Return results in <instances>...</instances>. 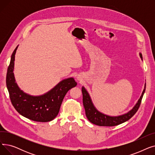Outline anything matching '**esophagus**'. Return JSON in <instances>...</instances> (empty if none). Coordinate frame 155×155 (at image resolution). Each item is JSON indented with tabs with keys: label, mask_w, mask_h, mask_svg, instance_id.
Returning a JSON list of instances; mask_svg holds the SVG:
<instances>
[{
	"label": "esophagus",
	"mask_w": 155,
	"mask_h": 155,
	"mask_svg": "<svg viewBox=\"0 0 155 155\" xmlns=\"http://www.w3.org/2000/svg\"><path fill=\"white\" fill-rule=\"evenodd\" d=\"M77 80H78L81 81V77H80V76H78H78L77 77Z\"/></svg>",
	"instance_id": "obj_1"
}]
</instances>
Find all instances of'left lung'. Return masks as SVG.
<instances>
[{"instance_id":"8db88e82","label":"left lung","mask_w":155,"mask_h":155,"mask_svg":"<svg viewBox=\"0 0 155 155\" xmlns=\"http://www.w3.org/2000/svg\"><path fill=\"white\" fill-rule=\"evenodd\" d=\"M140 56L141 60H143V56L141 53H140ZM145 90L146 83L144 84V87L140 98L138 99L137 102L134 105V106L131 110L125 114H123L116 116H112L105 114L97 109L94 103L92 102L90 95H89L85 88L83 86L82 87L83 104L85 108L86 116L91 123L100 126H114L125 123L126 121L131 119L135 114L138 109H139L143 95L145 92Z\"/></svg>"}]
</instances>
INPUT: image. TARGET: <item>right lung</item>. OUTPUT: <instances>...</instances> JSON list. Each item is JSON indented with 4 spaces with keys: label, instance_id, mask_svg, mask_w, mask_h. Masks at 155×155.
<instances>
[{
    "label": "right lung",
    "instance_id": "obj_1",
    "mask_svg": "<svg viewBox=\"0 0 155 155\" xmlns=\"http://www.w3.org/2000/svg\"><path fill=\"white\" fill-rule=\"evenodd\" d=\"M18 48V46L12 54L6 76V85L11 102L15 109L24 117L36 122L51 121L58 115L65 95L77 83L73 77H70L61 80L43 95H31L25 93L15 82L13 72Z\"/></svg>",
    "mask_w": 155,
    "mask_h": 155
}]
</instances>
